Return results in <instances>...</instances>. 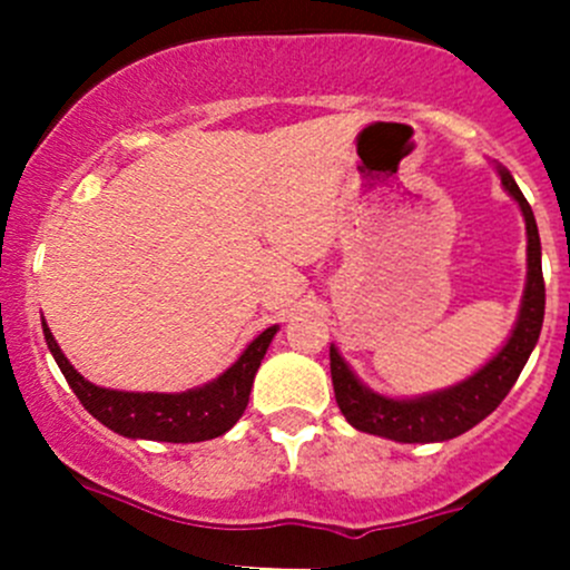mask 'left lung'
<instances>
[{"label": "left lung", "instance_id": "1", "mask_svg": "<svg viewBox=\"0 0 570 570\" xmlns=\"http://www.w3.org/2000/svg\"><path fill=\"white\" fill-rule=\"evenodd\" d=\"M497 174L510 198L519 204L527 226V284L524 295H521L519 317H515L508 342L465 381L419 396L377 394L375 389H370L355 375L353 366L336 350V344H331V377L336 402L344 419L361 433L381 435V439L400 441V444H439V441L458 439L465 430L480 424L488 413L497 411L499 402L519 381L527 358L538 344L540 327H543L546 286L532 206L527 204L524 193L508 168L497 163Z\"/></svg>", "mask_w": 570, "mask_h": 570}]
</instances>
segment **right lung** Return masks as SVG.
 I'll return each mask as SVG.
<instances>
[{"instance_id": "add662e5", "label": "right lung", "mask_w": 570, "mask_h": 570, "mask_svg": "<svg viewBox=\"0 0 570 570\" xmlns=\"http://www.w3.org/2000/svg\"><path fill=\"white\" fill-rule=\"evenodd\" d=\"M275 333H278V325H269L267 331L258 333L226 372H220L215 381L204 383V386L178 394L118 392V389H105L85 381L66 358L43 320V338L49 344V353L55 355L57 366L66 375L73 394L79 396L85 411L124 439L168 441V444H195V441L217 439L239 422L248 407L253 377H256Z\"/></svg>"}]
</instances>
